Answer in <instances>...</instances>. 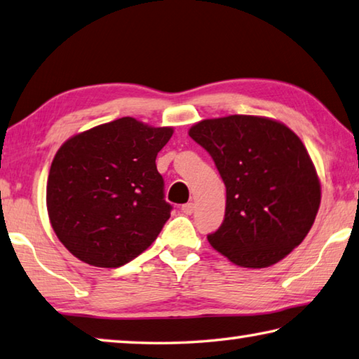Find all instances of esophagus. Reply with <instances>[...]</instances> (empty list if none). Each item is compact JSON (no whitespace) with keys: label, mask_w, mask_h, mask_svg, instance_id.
Returning a JSON list of instances; mask_svg holds the SVG:
<instances>
[{"label":"esophagus","mask_w":359,"mask_h":359,"mask_svg":"<svg viewBox=\"0 0 359 359\" xmlns=\"http://www.w3.org/2000/svg\"><path fill=\"white\" fill-rule=\"evenodd\" d=\"M182 212H184L185 215H191L194 212V204H193V202H188V204L182 205Z\"/></svg>","instance_id":"34e87169"}]
</instances>
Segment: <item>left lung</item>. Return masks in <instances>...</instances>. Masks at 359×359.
<instances>
[{
    "label": "left lung",
    "instance_id": "1",
    "mask_svg": "<svg viewBox=\"0 0 359 359\" xmlns=\"http://www.w3.org/2000/svg\"><path fill=\"white\" fill-rule=\"evenodd\" d=\"M188 135L212 155L226 185L224 221L207 237L243 269H265L303 242L320 207V180L302 140L262 116L204 119Z\"/></svg>",
    "mask_w": 359,
    "mask_h": 359
}]
</instances>
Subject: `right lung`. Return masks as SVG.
Instances as JSON below:
<instances>
[{
    "label": "right lung",
    "instance_id": "add662e5",
    "mask_svg": "<svg viewBox=\"0 0 359 359\" xmlns=\"http://www.w3.org/2000/svg\"><path fill=\"white\" fill-rule=\"evenodd\" d=\"M174 133L121 117L74 135L56 152L47 210L60 242L81 262L117 269L138 257L171 217L155 158Z\"/></svg>",
    "mask_w": 359,
    "mask_h": 359
}]
</instances>
